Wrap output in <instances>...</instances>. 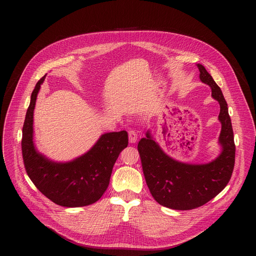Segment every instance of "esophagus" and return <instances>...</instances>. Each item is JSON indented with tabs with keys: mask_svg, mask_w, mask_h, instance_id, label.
Instances as JSON below:
<instances>
[{
	"mask_svg": "<svg viewBox=\"0 0 256 256\" xmlns=\"http://www.w3.org/2000/svg\"><path fill=\"white\" fill-rule=\"evenodd\" d=\"M128 140L130 142H136V140H138V134L136 132V130H128Z\"/></svg>",
	"mask_w": 256,
	"mask_h": 256,
	"instance_id": "1",
	"label": "esophagus"
}]
</instances>
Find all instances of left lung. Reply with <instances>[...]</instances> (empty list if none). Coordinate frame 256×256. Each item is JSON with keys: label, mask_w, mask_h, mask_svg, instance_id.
<instances>
[{"label": "left lung", "mask_w": 256, "mask_h": 256, "mask_svg": "<svg viewBox=\"0 0 256 256\" xmlns=\"http://www.w3.org/2000/svg\"><path fill=\"white\" fill-rule=\"evenodd\" d=\"M198 70L200 80L212 88V97L220 103L221 155L208 164L190 165L164 154L149 132L138 144L144 179L152 196L161 206L173 210H194L212 200L228 184L235 165L236 148L227 102L206 68L198 64Z\"/></svg>", "instance_id": "obj_1"}]
</instances>
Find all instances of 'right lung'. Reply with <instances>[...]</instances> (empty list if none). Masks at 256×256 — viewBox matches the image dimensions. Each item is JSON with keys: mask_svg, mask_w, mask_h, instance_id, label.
I'll use <instances>...</instances> for the list:
<instances>
[{"mask_svg": "<svg viewBox=\"0 0 256 256\" xmlns=\"http://www.w3.org/2000/svg\"><path fill=\"white\" fill-rule=\"evenodd\" d=\"M44 76L35 85L22 130V157L27 175L44 196L66 208L85 206L96 202L105 192L114 165L120 153L128 147V132L103 134L94 147L82 157L68 163H54L34 149L33 110Z\"/></svg>", "mask_w": 256, "mask_h": 256, "instance_id": "1", "label": "right lung"}]
</instances>
